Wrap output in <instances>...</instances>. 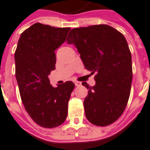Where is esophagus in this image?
Returning <instances> with one entry per match:
<instances>
[{"instance_id": "34e87169", "label": "esophagus", "mask_w": 150, "mask_h": 150, "mask_svg": "<svg viewBox=\"0 0 150 150\" xmlns=\"http://www.w3.org/2000/svg\"><path fill=\"white\" fill-rule=\"evenodd\" d=\"M74 83H75V85H76V87H79V86H81V82H79V81H75Z\"/></svg>"}]
</instances>
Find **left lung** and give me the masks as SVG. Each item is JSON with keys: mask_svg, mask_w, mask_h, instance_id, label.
I'll return each instance as SVG.
<instances>
[{"mask_svg": "<svg viewBox=\"0 0 150 150\" xmlns=\"http://www.w3.org/2000/svg\"><path fill=\"white\" fill-rule=\"evenodd\" d=\"M81 54L96 83L90 87L83 101L87 120L107 126L118 119L126 107L132 81V55L121 32L108 25H96L71 30L67 39Z\"/></svg>", "mask_w": 150, "mask_h": 150, "instance_id": "left-lung-1", "label": "left lung"}]
</instances>
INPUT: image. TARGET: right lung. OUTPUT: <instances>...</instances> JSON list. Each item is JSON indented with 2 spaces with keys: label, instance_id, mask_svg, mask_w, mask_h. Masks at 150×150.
I'll use <instances>...</instances> for the list:
<instances>
[{
  "label": "right lung",
  "instance_id": "right-lung-1",
  "mask_svg": "<svg viewBox=\"0 0 150 150\" xmlns=\"http://www.w3.org/2000/svg\"><path fill=\"white\" fill-rule=\"evenodd\" d=\"M70 28L35 23L21 33L14 52L15 76L25 108L35 122L52 129L65 122L68 101L75 85L67 81L57 87L48 76L55 69L56 54Z\"/></svg>",
  "mask_w": 150,
  "mask_h": 150
}]
</instances>
